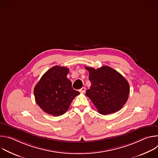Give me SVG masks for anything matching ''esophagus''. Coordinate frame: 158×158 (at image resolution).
<instances>
[{
  "label": "esophagus",
  "instance_id": "34e87169",
  "mask_svg": "<svg viewBox=\"0 0 158 158\" xmlns=\"http://www.w3.org/2000/svg\"><path fill=\"white\" fill-rule=\"evenodd\" d=\"M85 91V87H82L81 89H79V92L81 93H84Z\"/></svg>",
  "mask_w": 158,
  "mask_h": 158
}]
</instances>
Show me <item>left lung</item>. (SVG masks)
Masks as SVG:
<instances>
[{
    "label": "left lung",
    "instance_id": "obj_1",
    "mask_svg": "<svg viewBox=\"0 0 158 158\" xmlns=\"http://www.w3.org/2000/svg\"><path fill=\"white\" fill-rule=\"evenodd\" d=\"M91 82L85 95L98 109L99 113L107 115L120 110L126 104L129 94L127 80L118 71L105 65L95 69L85 67Z\"/></svg>",
    "mask_w": 158,
    "mask_h": 158
}]
</instances>
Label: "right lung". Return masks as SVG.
<instances>
[{"label": "right lung", "mask_w": 158, "mask_h": 158, "mask_svg": "<svg viewBox=\"0 0 158 158\" xmlns=\"http://www.w3.org/2000/svg\"><path fill=\"white\" fill-rule=\"evenodd\" d=\"M69 69L56 65L45 73L34 90L36 103L46 113L54 116L62 115L68 110L79 92L72 87L67 77Z\"/></svg>", "instance_id": "obj_1"}]
</instances>
